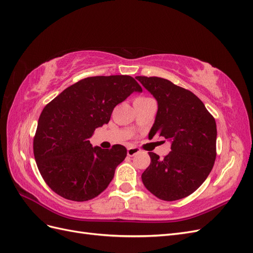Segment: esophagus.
I'll list each match as a JSON object with an SVG mask.
<instances>
[{
    "instance_id": "34e87169",
    "label": "esophagus",
    "mask_w": 253,
    "mask_h": 253,
    "mask_svg": "<svg viewBox=\"0 0 253 253\" xmlns=\"http://www.w3.org/2000/svg\"><path fill=\"white\" fill-rule=\"evenodd\" d=\"M139 149L138 148H136V147H132V148H128L127 149V155L128 156H134L135 154H137V153H139Z\"/></svg>"
}]
</instances>
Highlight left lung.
<instances>
[{
    "instance_id": "left-lung-1",
    "label": "left lung",
    "mask_w": 253,
    "mask_h": 253,
    "mask_svg": "<svg viewBox=\"0 0 253 253\" xmlns=\"http://www.w3.org/2000/svg\"><path fill=\"white\" fill-rule=\"evenodd\" d=\"M158 104L149 138L155 134L171 142V152L151 164L142 175L144 187L163 201L181 200L201 187L216 157L215 119L192 91L158 77L137 76Z\"/></svg>"
}]
</instances>
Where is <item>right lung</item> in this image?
<instances>
[{
  "instance_id": "add662e5",
  "label": "right lung",
  "mask_w": 253,
  "mask_h": 253,
  "mask_svg": "<svg viewBox=\"0 0 253 253\" xmlns=\"http://www.w3.org/2000/svg\"><path fill=\"white\" fill-rule=\"evenodd\" d=\"M142 91L131 76H96L65 88L43 109L34 154L43 179L58 195L85 202L108 188L126 149L91 147L94 131L109 124L115 106Z\"/></svg>"
}]
</instances>
